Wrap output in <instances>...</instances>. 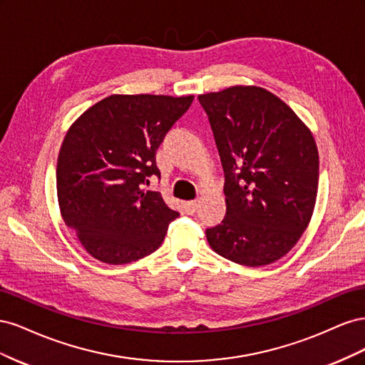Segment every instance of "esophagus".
Masks as SVG:
<instances>
[{"label": "esophagus", "instance_id": "1", "mask_svg": "<svg viewBox=\"0 0 365 365\" xmlns=\"http://www.w3.org/2000/svg\"><path fill=\"white\" fill-rule=\"evenodd\" d=\"M182 208L187 215H193L197 208V202L196 201H184Z\"/></svg>", "mask_w": 365, "mask_h": 365}]
</instances>
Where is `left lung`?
<instances>
[{"mask_svg": "<svg viewBox=\"0 0 365 365\" xmlns=\"http://www.w3.org/2000/svg\"><path fill=\"white\" fill-rule=\"evenodd\" d=\"M197 98L225 172L227 215L205 231L210 247L245 267L282 259L315 208L319 158L311 129L260 86L236 85Z\"/></svg>", "mask_w": 365, "mask_h": 365, "instance_id": "8db88e82", "label": "left lung"}]
</instances>
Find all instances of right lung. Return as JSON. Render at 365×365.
Instances as JSON below:
<instances>
[{
  "label": "right lung",
  "instance_id": "obj_1",
  "mask_svg": "<svg viewBox=\"0 0 365 365\" xmlns=\"http://www.w3.org/2000/svg\"><path fill=\"white\" fill-rule=\"evenodd\" d=\"M193 96L113 94L67 130L58 157L56 189L63 222L88 254L125 264L160 248L178 212L158 192L155 153Z\"/></svg>",
  "mask_w": 365,
  "mask_h": 365
}]
</instances>
